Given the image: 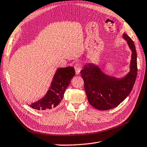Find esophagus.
I'll list each match as a JSON object with an SVG mask.
<instances>
[{"mask_svg": "<svg viewBox=\"0 0 147 147\" xmlns=\"http://www.w3.org/2000/svg\"><path fill=\"white\" fill-rule=\"evenodd\" d=\"M74 69L76 71V74H79L80 73V71L82 69V66L81 64L80 63H76L74 65Z\"/></svg>", "mask_w": 147, "mask_h": 147, "instance_id": "obj_1", "label": "esophagus"}]
</instances>
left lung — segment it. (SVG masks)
<instances>
[{"mask_svg": "<svg viewBox=\"0 0 147 147\" xmlns=\"http://www.w3.org/2000/svg\"><path fill=\"white\" fill-rule=\"evenodd\" d=\"M123 38L132 52L130 71L125 78L118 79L107 76L91 63L86 64L81 71L88 101L99 110L117 107L128 96L135 84L138 70L135 46L127 34H123Z\"/></svg>", "mask_w": 147, "mask_h": 147, "instance_id": "8db88e82", "label": "left lung"}]
</instances>
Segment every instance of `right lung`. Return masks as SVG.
<instances>
[{
    "mask_svg": "<svg viewBox=\"0 0 147 147\" xmlns=\"http://www.w3.org/2000/svg\"><path fill=\"white\" fill-rule=\"evenodd\" d=\"M75 75L73 67L59 68L54 76L53 80L47 94L30 107L36 110L46 111L55 108L62 101L65 90Z\"/></svg>",
    "mask_w": 147,
    "mask_h": 147,
    "instance_id": "1",
    "label": "right lung"
}]
</instances>
